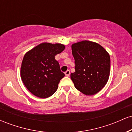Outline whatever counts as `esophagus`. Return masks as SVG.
Instances as JSON below:
<instances>
[{"instance_id": "34e87169", "label": "esophagus", "mask_w": 132, "mask_h": 132, "mask_svg": "<svg viewBox=\"0 0 132 132\" xmlns=\"http://www.w3.org/2000/svg\"><path fill=\"white\" fill-rule=\"evenodd\" d=\"M65 75L66 76H69V75H70V71L69 70H67L65 72Z\"/></svg>"}]
</instances>
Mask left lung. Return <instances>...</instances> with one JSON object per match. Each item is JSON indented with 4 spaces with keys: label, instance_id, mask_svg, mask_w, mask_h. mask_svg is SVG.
Wrapping results in <instances>:
<instances>
[{
    "label": "left lung",
    "instance_id": "1",
    "mask_svg": "<svg viewBox=\"0 0 132 132\" xmlns=\"http://www.w3.org/2000/svg\"><path fill=\"white\" fill-rule=\"evenodd\" d=\"M71 48L76 66L71 79L75 87L85 95L95 94L109 78V54L99 44L90 41L74 43Z\"/></svg>",
    "mask_w": 132,
    "mask_h": 132
}]
</instances>
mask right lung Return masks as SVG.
<instances>
[{"label": "right lung", "mask_w": 132, "mask_h": 132, "mask_svg": "<svg viewBox=\"0 0 132 132\" xmlns=\"http://www.w3.org/2000/svg\"><path fill=\"white\" fill-rule=\"evenodd\" d=\"M64 48V45L60 43H43L25 54L21 66V78L34 95L45 99L56 91L64 74L61 71L55 56Z\"/></svg>", "instance_id": "add662e5"}]
</instances>
